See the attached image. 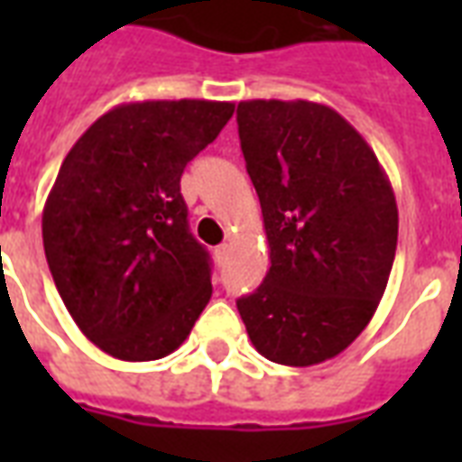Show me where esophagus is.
Here are the masks:
<instances>
[{
  "label": "esophagus",
  "mask_w": 462,
  "mask_h": 462,
  "mask_svg": "<svg viewBox=\"0 0 462 462\" xmlns=\"http://www.w3.org/2000/svg\"><path fill=\"white\" fill-rule=\"evenodd\" d=\"M227 254H230V245H220V247H215V257H217V262L227 260Z\"/></svg>",
  "instance_id": "34e87169"
}]
</instances>
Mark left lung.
<instances>
[{"instance_id":"obj_1","label":"left lung","mask_w":462,"mask_h":462,"mask_svg":"<svg viewBox=\"0 0 462 462\" xmlns=\"http://www.w3.org/2000/svg\"><path fill=\"white\" fill-rule=\"evenodd\" d=\"M270 272L237 300L252 346L284 366L339 356L374 317L393 267L398 208L361 133L314 101L237 106Z\"/></svg>"}]
</instances>
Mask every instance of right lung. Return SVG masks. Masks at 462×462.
I'll list each match as a JSON object with an SVG mask.
<instances>
[{
	"label": "right lung",
	"instance_id": "add662e5",
	"mask_svg": "<svg viewBox=\"0 0 462 462\" xmlns=\"http://www.w3.org/2000/svg\"><path fill=\"white\" fill-rule=\"evenodd\" d=\"M232 114L202 98L121 104L61 162L42 215L46 262L76 327L108 356H168L210 301L180 175Z\"/></svg>",
	"mask_w": 462,
	"mask_h": 462
}]
</instances>
